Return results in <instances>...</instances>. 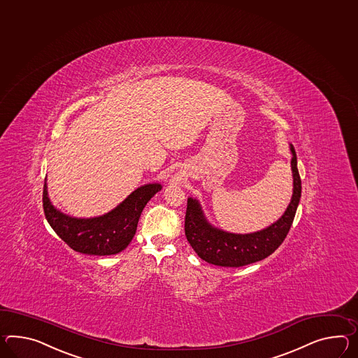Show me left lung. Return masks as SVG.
<instances>
[{
	"mask_svg": "<svg viewBox=\"0 0 358 358\" xmlns=\"http://www.w3.org/2000/svg\"><path fill=\"white\" fill-rule=\"evenodd\" d=\"M292 154L291 169L294 177V192L285 213L271 227L250 234H236L210 225L196 199H187L185 216V234L189 243L201 260L218 266L239 268L260 262L274 252L285 238L296 213L301 196V180L297 171L296 152L289 145Z\"/></svg>",
	"mask_w": 358,
	"mask_h": 358,
	"instance_id": "left-lung-1",
	"label": "left lung"
}]
</instances>
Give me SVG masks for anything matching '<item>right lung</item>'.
Masks as SVG:
<instances>
[{"label": "right lung", "mask_w": 358, "mask_h": 358, "mask_svg": "<svg viewBox=\"0 0 358 358\" xmlns=\"http://www.w3.org/2000/svg\"><path fill=\"white\" fill-rule=\"evenodd\" d=\"M162 190L160 183H148L128 195L108 213L92 218L71 217L52 204L44 183L43 206L45 217L52 230L73 251L107 256L122 252L136 234L141 213L148 201Z\"/></svg>", "instance_id": "1"}]
</instances>
